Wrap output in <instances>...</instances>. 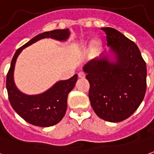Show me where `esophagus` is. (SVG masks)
Listing matches in <instances>:
<instances>
[{"label":"esophagus","mask_w":154,"mask_h":154,"mask_svg":"<svg viewBox=\"0 0 154 154\" xmlns=\"http://www.w3.org/2000/svg\"><path fill=\"white\" fill-rule=\"evenodd\" d=\"M78 76H79V78H85V74L83 73V72H79V74H78Z\"/></svg>","instance_id":"esophagus-1"}]
</instances>
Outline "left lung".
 <instances>
[{
	"mask_svg": "<svg viewBox=\"0 0 154 154\" xmlns=\"http://www.w3.org/2000/svg\"><path fill=\"white\" fill-rule=\"evenodd\" d=\"M101 30L116 60L111 63L106 57L95 58L85 65L90 83L89 98L100 118L119 122L132 116L143 100L147 67L134 42L114 28Z\"/></svg>",
	"mask_w": 154,
	"mask_h": 154,
	"instance_id": "8db88e82",
	"label": "left lung"
}]
</instances>
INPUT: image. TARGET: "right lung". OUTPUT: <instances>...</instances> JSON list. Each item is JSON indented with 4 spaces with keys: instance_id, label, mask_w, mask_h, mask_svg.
<instances>
[{
    "instance_id": "add662e5",
    "label": "right lung",
    "mask_w": 154,
    "mask_h": 154,
    "mask_svg": "<svg viewBox=\"0 0 154 154\" xmlns=\"http://www.w3.org/2000/svg\"><path fill=\"white\" fill-rule=\"evenodd\" d=\"M69 35V29H56L45 32L31 39L19 48L12 58L11 67L6 75V89L11 106L22 118L28 123L38 127H51L59 122L65 115L68 95L75 87L78 76L56 83L48 91L37 95H26L17 90L13 81V71L17 58L21 51L40 39L45 38L66 40Z\"/></svg>"
}]
</instances>
